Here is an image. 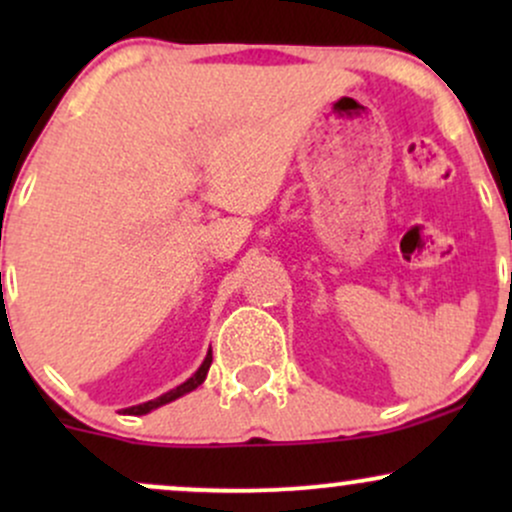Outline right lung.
Listing matches in <instances>:
<instances>
[{"mask_svg":"<svg viewBox=\"0 0 512 512\" xmlns=\"http://www.w3.org/2000/svg\"><path fill=\"white\" fill-rule=\"evenodd\" d=\"M209 366H211V349H209L207 358H204L202 366H199V370H197L195 375H192L190 380H185V383L175 387V390L166 392V395H161V397L151 399V402H144V404H137V407H129V409H125V414H134V416H139V414H149L151 409H156V407H161V404H168V402H173V399H178V397H182V395H187V392H192V390H195V387H199V385L204 383V378H207V370H209Z\"/></svg>","mask_w":512,"mask_h":512,"instance_id":"right-lung-1","label":"right lung"}]
</instances>
